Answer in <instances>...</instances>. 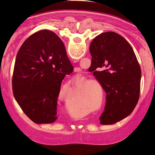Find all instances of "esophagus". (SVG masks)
<instances>
[{
  "label": "esophagus",
  "instance_id": "1",
  "mask_svg": "<svg viewBox=\"0 0 155 155\" xmlns=\"http://www.w3.org/2000/svg\"><path fill=\"white\" fill-rule=\"evenodd\" d=\"M81 71V68H74V72H78V71Z\"/></svg>",
  "mask_w": 155,
  "mask_h": 155
}]
</instances>
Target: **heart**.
<instances>
[{
  "mask_svg": "<svg viewBox=\"0 0 155 155\" xmlns=\"http://www.w3.org/2000/svg\"><path fill=\"white\" fill-rule=\"evenodd\" d=\"M94 83V82H96L95 81L93 80H90V81H87L84 83V84H90L91 83ZM71 83H66V85H70ZM86 95L84 96V98H86V99H87L88 101L90 102L91 103H93L94 102L96 101L97 99V95L98 93H97V91H95V89H94V88L92 87L91 88V84L88 85V87L87 88V91H86Z\"/></svg>",
  "mask_w": 155,
  "mask_h": 155,
  "instance_id": "heart-1",
  "label": "heart"
}]
</instances>
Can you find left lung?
I'll use <instances>...</instances> for the list:
<instances>
[{
  "mask_svg": "<svg viewBox=\"0 0 155 155\" xmlns=\"http://www.w3.org/2000/svg\"><path fill=\"white\" fill-rule=\"evenodd\" d=\"M89 51L93 74L107 93L100 123L113 124L131 114L138 103L140 65L129 43L114 32L98 35L91 42Z\"/></svg>",
  "mask_w": 155,
  "mask_h": 155,
  "instance_id": "1",
  "label": "left lung"
}]
</instances>
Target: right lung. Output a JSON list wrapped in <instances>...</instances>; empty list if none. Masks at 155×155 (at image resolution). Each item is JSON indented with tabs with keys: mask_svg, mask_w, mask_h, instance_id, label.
Wrapping results in <instances>:
<instances>
[{
	"mask_svg": "<svg viewBox=\"0 0 155 155\" xmlns=\"http://www.w3.org/2000/svg\"><path fill=\"white\" fill-rule=\"evenodd\" d=\"M73 71L61 39L42 30L30 36L16 56L12 92L26 115L37 124L57 119V98L66 74Z\"/></svg>",
	"mask_w": 155,
	"mask_h": 155,
	"instance_id": "obj_1",
	"label": "right lung"
}]
</instances>
